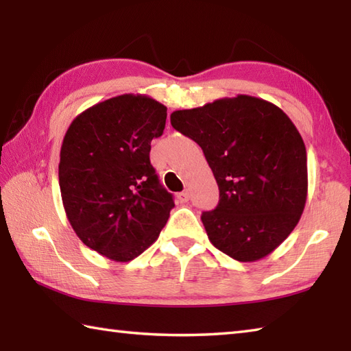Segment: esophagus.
I'll list each match as a JSON object with an SVG mask.
<instances>
[{
	"instance_id": "obj_1",
	"label": "esophagus",
	"mask_w": 351,
	"mask_h": 351,
	"mask_svg": "<svg viewBox=\"0 0 351 351\" xmlns=\"http://www.w3.org/2000/svg\"><path fill=\"white\" fill-rule=\"evenodd\" d=\"M176 197H178V200H180L181 204H185V202H189L190 193H189V191H181V193H178Z\"/></svg>"
}]
</instances>
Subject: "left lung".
<instances>
[{
    "label": "left lung",
    "instance_id": "left-lung-1",
    "mask_svg": "<svg viewBox=\"0 0 351 351\" xmlns=\"http://www.w3.org/2000/svg\"><path fill=\"white\" fill-rule=\"evenodd\" d=\"M170 123L202 147L217 181L219 205L200 217L214 247L240 263L270 255L306 204V147L295 125L249 95L173 111Z\"/></svg>",
    "mask_w": 351,
    "mask_h": 351
}]
</instances>
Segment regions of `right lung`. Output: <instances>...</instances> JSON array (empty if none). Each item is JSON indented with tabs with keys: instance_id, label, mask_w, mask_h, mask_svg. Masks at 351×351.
<instances>
[{
	"instance_id": "obj_1",
	"label": "right lung",
	"mask_w": 351,
	"mask_h": 351,
	"mask_svg": "<svg viewBox=\"0 0 351 351\" xmlns=\"http://www.w3.org/2000/svg\"><path fill=\"white\" fill-rule=\"evenodd\" d=\"M166 117L158 101L126 93L84 110L64 134L58 182L66 217L87 247L116 263L154 244L175 206L149 160Z\"/></svg>"
}]
</instances>
